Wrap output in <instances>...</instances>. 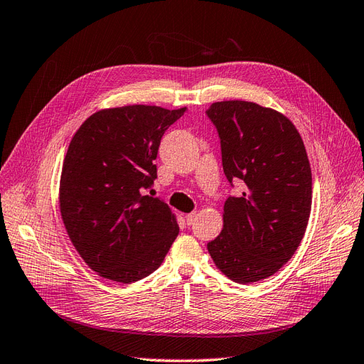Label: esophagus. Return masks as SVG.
<instances>
[{
    "instance_id": "1",
    "label": "esophagus",
    "mask_w": 364,
    "mask_h": 364,
    "mask_svg": "<svg viewBox=\"0 0 364 364\" xmlns=\"http://www.w3.org/2000/svg\"><path fill=\"white\" fill-rule=\"evenodd\" d=\"M195 220H196V212H192V213H188V215H186V223H188L189 225H191V224H193V223H195Z\"/></svg>"
}]
</instances>
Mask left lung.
<instances>
[{
  "mask_svg": "<svg viewBox=\"0 0 364 364\" xmlns=\"http://www.w3.org/2000/svg\"><path fill=\"white\" fill-rule=\"evenodd\" d=\"M205 114L220 136L228 183H242L207 250L235 282H257L287 264L305 235L313 193L305 144L284 114L253 102H216Z\"/></svg>",
  "mask_w": 364,
  "mask_h": 364,
  "instance_id": "1",
  "label": "left lung"
}]
</instances>
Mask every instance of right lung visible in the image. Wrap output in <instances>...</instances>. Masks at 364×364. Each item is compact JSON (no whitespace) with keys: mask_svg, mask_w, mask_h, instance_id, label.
<instances>
[{"mask_svg":"<svg viewBox=\"0 0 364 364\" xmlns=\"http://www.w3.org/2000/svg\"><path fill=\"white\" fill-rule=\"evenodd\" d=\"M188 108L131 105L90 116L71 139L62 164L59 204L73 245L102 277L131 284L168 255L178 224L160 196L163 134Z\"/></svg>","mask_w":364,"mask_h":364,"instance_id":"right-lung-1","label":"right lung"}]
</instances>
